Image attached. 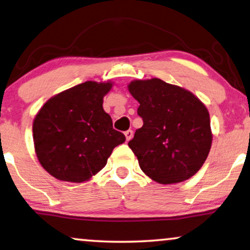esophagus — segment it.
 I'll list each match as a JSON object with an SVG mask.
<instances>
[{"label": "esophagus", "instance_id": "esophagus-1", "mask_svg": "<svg viewBox=\"0 0 250 250\" xmlns=\"http://www.w3.org/2000/svg\"><path fill=\"white\" fill-rule=\"evenodd\" d=\"M125 136L126 141H129L133 137V131L132 130H126V131L125 132Z\"/></svg>", "mask_w": 250, "mask_h": 250}]
</instances>
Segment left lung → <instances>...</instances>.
Here are the masks:
<instances>
[{"label": "left lung", "mask_w": 250, "mask_h": 250, "mask_svg": "<svg viewBox=\"0 0 250 250\" xmlns=\"http://www.w3.org/2000/svg\"><path fill=\"white\" fill-rule=\"evenodd\" d=\"M128 89L144 121L128 144L142 171L162 185L196 175L212 142L206 105L190 91L157 78L133 80Z\"/></svg>", "instance_id": "left-lung-1"}]
</instances>
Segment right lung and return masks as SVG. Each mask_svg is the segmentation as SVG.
<instances>
[{
  "label": "right lung",
  "mask_w": 250,
  "mask_h": 250,
  "mask_svg": "<svg viewBox=\"0 0 250 250\" xmlns=\"http://www.w3.org/2000/svg\"><path fill=\"white\" fill-rule=\"evenodd\" d=\"M112 82L86 81L50 98L33 120L39 162L62 181H88L125 137L112 126L104 97Z\"/></svg>",
  "instance_id": "right-lung-1"
}]
</instances>
